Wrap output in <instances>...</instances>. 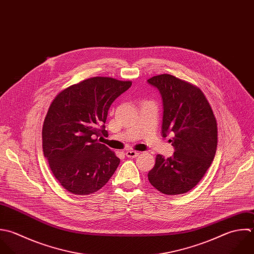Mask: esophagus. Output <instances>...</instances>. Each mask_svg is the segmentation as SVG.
I'll use <instances>...</instances> for the list:
<instances>
[{
  "instance_id": "esophagus-1",
  "label": "esophagus",
  "mask_w": 254,
  "mask_h": 254,
  "mask_svg": "<svg viewBox=\"0 0 254 254\" xmlns=\"http://www.w3.org/2000/svg\"><path fill=\"white\" fill-rule=\"evenodd\" d=\"M126 155H127V157H129V158H134V157H136V156L139 155V152L134 151V150H127V151L126 152Z\"/></svg>"
}]
</instances>
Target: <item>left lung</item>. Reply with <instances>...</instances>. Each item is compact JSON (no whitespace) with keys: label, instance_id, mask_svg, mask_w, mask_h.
I'll list each match as a JSON object with an SVG mask.
<instances>
[{"label":"left lung","instance_id":"obj_1","mask_svg":"<svg viewBox=\"0 0 254 254\" xmlns=\"http://www.w3.org/2000/svg\"><path fill=\"white\" fill-rule=\"evenodd\" d=\"M163 101L162 135L173 133V156L157 154L148 172L150 184L166 195L192 190L210 168L218 145L217 120L204 93L195 85L169 74L153 76Z\"/></svg>","mask_w":254,"mask_h":254}]
</instances>
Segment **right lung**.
<instances>
[{"label":"right lung","mask_w":254,"mask_h":254,"mask_svg":"<svg viewBox=\"0 0 254 254\" xmlns=\"http://www.w3.org/2000/svg\"><path fill=\"white\" fill-rule=\"evenodd\" d=\"M130 86L131 81L92 77L62 90L51 102L42 127L43 154L68 192L95 193L118 168L120 158L95 136L108 133V111Z\"/></svg>","instance_id":"right-lung-1"}]
</instances>
